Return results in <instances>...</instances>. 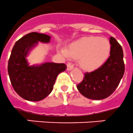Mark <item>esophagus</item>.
Here are the masks:
<instances>
[{"mask_svg": "<svg viewBox=\"0 0 133 133\" xmlns=\"http://www.w3.org/2000/svg\"><path fill=\"white\" fill-rule=\"evenodd\" d=\"M73 68H74V65L72 63H68V65H67V70H68V71H70Z\"/></svg>", "mask_w": 133, "mask_h": 133, "instance_id": "esophagus-1", "label": "esophagus"}]
</instances>
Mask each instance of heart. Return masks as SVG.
<instances>
[{"mask_svg": "<svg viewBox=\"0 0 133 133\" xmlns=\"http://www.w3.org/2000/svg\"><path fill=\"white\" fill-rule=\"evenodd\" d=\"M59 52L64 57L78 58L82 68L94 71L107 62L111 52V44L107 38L98 36L84 37L72 42L68 49L60 48Z\"/></svg>", "mask_w": 133, "mask_h": 133, "instance_id": "1", "label": "heart"}]
</instances>
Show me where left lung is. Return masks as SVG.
<instances>
[{"instance_id": "1", "label": "left lung", "mask_w": 133, "mask_h": 133, "mask_svg": "<svg viewBox=\"0 0 133 133\" xmlns=\"http://www.w3.org/2000/svg\"><path fill=\"white\" fill-rule=\"evenodd\" d=\"M111 52L109 58L101 68L85 74L77 89L83 96L91 100H102L112 94L124 74L123 50L114 37H111Z\"/></svg>"}]
</instances>
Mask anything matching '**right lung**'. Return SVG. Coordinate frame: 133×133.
<instances>
[{"instance_id":"right-lung-1","label":"right lung","mask_w":133,"mask_h":133,"mask_svg":"<svg viewBox=\"0 0 133 133\" xmlns=\"http://www.w3.org/2000/svg\"><path fill=\"white\" fill-rule=\"evenodd\" d=\"M51 37L37 32L24 35L16 42L8 62V74L14 90L24 100L37 102L52 92L58 74L66 70L64 63L46 62L31 65L29 54L39 42L48 44Z\"/></svg>"}]
</instances>
